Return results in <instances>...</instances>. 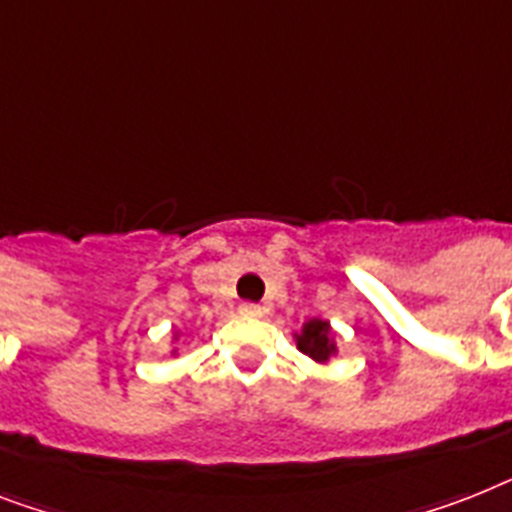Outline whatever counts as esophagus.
Instances as JSON below:
<instances>
[{
    "instance_id": "obj_1",
    "label": "esophagus",
    "mask_w": 512,
    "mask_h": 512,
    "mask_svg": "<svg viewBox=\"0 0 512 512\" xmlns=\"http://www.w3.org/2000/svg\"><path fill=\"white\" fill-rule=\"evenodd\" d=\"M240 314L248 316V319H259L264 311H261V306H256V303H243V306H240Z\"/></svg>"
}]
</instances>
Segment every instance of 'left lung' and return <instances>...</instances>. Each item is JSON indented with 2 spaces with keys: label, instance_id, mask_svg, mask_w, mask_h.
I'll return each mask as SVG.
<instances>
[{
  "label": "left lung",
  "instance_id": "8db88e82",
  "mask_svg": "<svg viewBox=\"0 0 512 512\" xmlns=\"http://www.w3.org/2000/svg\"><path fill=\"white\" fill-rule=\"evenodd\" d=\"M295 340H298V350L306 353L308 358H314L316 363H327L337 353L329 322H322V319H311L303 324L301 335H295Z\"/></svg>",
  "mask_w": 512,
  "mask_h": 512
}]
</instances>
